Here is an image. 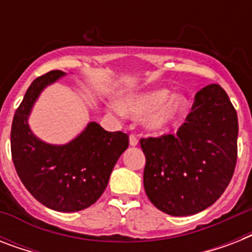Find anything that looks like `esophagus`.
Listing matches in <instances>:
<instances>
[{"label":"esophagus","instance_id":"esophagus-1","mask_svg":"<svg viewBox=\"0 0 252 252\" xmlns=\"http://www.w3.org/2000/svg\"><path fill=\"white\" fill-rule=\"evenodd\" d=\"M137 144H138L137 137H136L134 134H130V136H129V145L130 146H136Z\"/></svg>","mask_w":252,"mask_h":252}]
</instances>
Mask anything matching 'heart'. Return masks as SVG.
Wrapping results in <instances>:
<instances>
[{
    "mask_svg": "<svg viewBox=\"0 0 252 252\" xmlns=\"http://www.w3.org/2000/svg\"><path fill=\"white\" fill-rule=\"evenodd\" d=\"M119 115L145 119L146 129L156 134L166 133L179 123L187 112L189 102L183 94H171L168 89H154L126 96L123 106L111 104Z\"/></svg>",
    "mask_w": 252,
    "mask_h": 252,
    "instance_id": "1",
    "label": "heart"
}]
</instances>
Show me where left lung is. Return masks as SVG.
Here are the masks:
<instances>
[{"label": "left lung", "mask_w": 252, "mask_h": 252, "mask_svg": "<svg viewBox=\"0 0 252 252\" xmlns=\"http://www.w3.org/2000/svg\"><path fill=\"white\" fill-rule=\"evenodd\" d=\"M238 118L220 85L196 94L192 112L176 132L141 138L149 200L170 216L207 209L226 189L237 163Z\"/></svg>", "instance_id": "1"}]
</instances>
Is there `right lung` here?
Instances as JSON below:
<instances>
[{
    "mask_svg": "<svg viewBox=\"0 0 252 252\" xmlns=\"http://www.w3.org/2000/svg\"><path fill=\"white\" fill-rule=\"evenodd\" d=\"M66 76L52 70L30 85L11 124V157L17 174L35 199L57 212H77L96 201L106 189L112 168L128 148V136L107 132L90 122L64 145L43 141L29 126L41 91Z\"/></svg>",
    "mask_w": 252,
    "mask_h": 252,
    "instance_id": "right-lung-1",
    "label": "right lung"
}]
</instances>
